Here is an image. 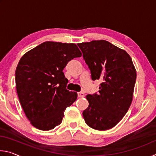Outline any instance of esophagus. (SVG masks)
Returning <instances> with one entry per match:
<instances>
[{
    "mask_svg": "<svg viewBox=\"0 0 156 156\" xmlns=\"http://www.w3.org/2000/svg\"><path fill=\"white\" fill-rule=\"evenodd\" d=\"M78 96L80 97V98H83L84 96V94L83 93V92H78Z\"/></svg>",
    "mask_w": 156,
    "mask_h": 156,
    "instance_id": "esophagus-1",
    "label": "esophagus"
}]
</instances>
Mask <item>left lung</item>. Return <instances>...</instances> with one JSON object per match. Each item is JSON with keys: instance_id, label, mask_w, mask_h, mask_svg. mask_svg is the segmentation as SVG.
Listing matches in <instances>:
<instances>
[{"instance_id": "left-lung-1", "label": "left lung", "mask_w": 156, "mask_h": 156, "mask_svg": "<svg viewBox=\"0 0 156 156\" xmlns=\"http://www.w3.org/2000/svg\"><path fill=\"white\" fill-rule=\"evenodd\" d=\"M93 80H100L98 94L86 96L89 106L83 111L91 128L105 131L113 128L127 112L133 99L136 71L126 51L100 40L78 43Z\"/></svg>"}]
</instances>
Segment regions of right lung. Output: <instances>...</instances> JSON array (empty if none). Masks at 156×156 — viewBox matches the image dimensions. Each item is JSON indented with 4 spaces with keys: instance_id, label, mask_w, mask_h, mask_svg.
<instances>
[{
    "instance_id": "obj_1",
    "label": "right lung",
    "mask_w": 156,
    "mask_h": 156,
    "mask_svg": "<svg viewBox=\"0 0 156 156\" xmlns=\"http://www.w3.org/2000/svg\"><path fill=\"white\" fill-rule=\"evenodd\" d=\"M74 43L47 41L23 55L16 69V86L20 103L34 127L53 129L62 122L66 108L77 93L66 89L63 69L69 61L81 57Z\"/></svg>"
}]
</instances>
